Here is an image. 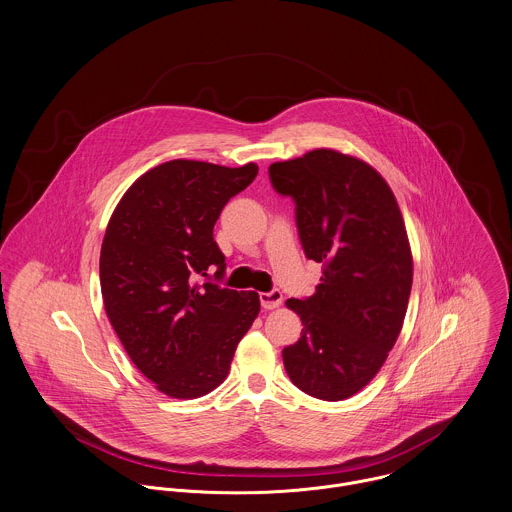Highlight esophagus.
<instances>
[{"label":"esophagus","instance_id":"34e87169","mask_svg":"<svg viewBox=\"0 0 512 512\" xmlns=\"http://www.w3.org/2000/svg\"><path fill=\"white\" fill-rule=\"evenodd\" d=\"M282 300H284V296H282L280 290H272V292H262L260 294V304H262L264 310H274V308L282 306Z\"/></svg>","mask_w":512,"mask_h":512}]
</instances>
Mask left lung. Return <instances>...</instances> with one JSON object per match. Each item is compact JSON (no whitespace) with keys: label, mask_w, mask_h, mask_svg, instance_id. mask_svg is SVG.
Instances as JSON below:
<instances>
[{"label":"left lung","mask_w":512,"mask_h":512,"mask_svg":"<svg viewBox=\"0 0 512 512\" xmlns=\"http://www.w3.org/2000/svg\"><path fill=\"white\" fill-rule=\"evenodd\" d=\"M268 174L296 204L306 258L324 264L316 294L286 302L304 326L282 351L286 373L312 397L347 399L381 369L405 320L413 260L401 210L379 172L338 151L316 149Z\"/></svg>","instance_id":"left-lung-1"}]
</instances>
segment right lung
<instances>
[{
	"label": "right lung",
	"mask_w": 512,
	"mask_h": 512,
	"mask_svg": "<svg viewBox=\"0 0 512 512\" xmlns=\"http://www.w3.org/2000/svg\"><path fill=\"white\" fill-rule=\"evenodd\" d=\"M256 174L254 163H163L133 182L109 220L99 260L107 318L133 363L169 397L216 389L260 312L256 292L210 280L226 270L214 224Z\"/></svg>",
	"instance_id": "1"
}]
</instances>
